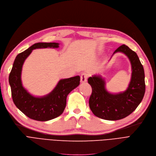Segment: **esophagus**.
I'll return each mask as SVG.
<instances>
[{"label":"esophagus","mask_w":156,"mask_h":156,"mask_svg":"<svg viewBox=\"0 0 156 156\" xmlns=\"http://www.w3.org/2000/svg\"><path fill=\"white\" fill-rule=\"evenodd\" d=\"M87 79H88V75L87 73H83L80 75V83H84L85 82H87Z\"/></svg>","instance_id":"obj_1"}]
</instances>
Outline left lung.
<instances>
[{"label":"left lung","mask_w":156,"mask_h":156,"mask_svg":"<svg viewBox=\"0 0 156 156\" xmlns=\"http://www.w3.org/2000/svg\"><path fill=\"white\" fill-rule=\"evenodd\" d=\"M117 52L125 53L132 64V78L125 92L118 94L108 93L101 76L95 75L88 79L92 89L89 99L90 110L95 116L110 121L119 120L132 114L140 104L145 92L144 69L137 53L125 44L118 48L113 55Z\"/></svg>","instance_id":"8db88e82"}]
</instances>
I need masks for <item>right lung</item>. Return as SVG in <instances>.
<instances>
[{"mask_svg":"<svg viewBox=\"0 0 156 156\" xmlns=\"http://www.w3.org/2000/svg\"><path fill=\"white\" fill-rule=\"evenodd\" d=\"M56 42H38L16 57L9 76V83L14 104L24 114L31 119L46 121L61 115L66 105L69 93L80 84L79 76L61 79L52 92L42 98L31 95L23 88L21 71L26 58L36 48H58Z\"/></svg>","mask_w":156,"mask_h":156,"instance_id":"1","label":"right lung"}]
</instances>
